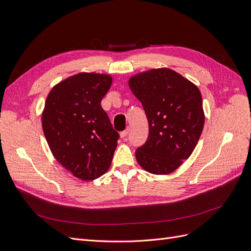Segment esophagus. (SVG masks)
<instances>
[{"label":"esophagus","instance_id":"obj_1","mask_svg":"<svg viewBox=\"0 0 251 251\" xmlns=\"http://www.w3.org/2000/svg\"><path fill=\"white\" fill-rule=\"evenodd\" d=\"M128 133H130V127H126L125 131H123V132H121V133H120V137H121V138H124V137H126V135H127Z\"/></svg>","mask_w":251,"mask_h":251}]
</instances>
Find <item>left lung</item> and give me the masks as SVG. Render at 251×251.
Returning <instances> with one entry per match:
<instances>
[{
	"label": "left lung",
	"mask_w": 251,
	"mask_h": 251,
	"mask_svg": "<svg viewBox=\"0 0 251 251\" xmlns=\"http://www.w3.org/2000/svg\"><path fill=\"white\" fill-rule=\"evenodd\" d=\"M128 86L149 123L148 139L136 150V159L151 174H171L192 155L201 136L205 117L200 91L168 68L134 75Z\"/></svg>",
	"instance_id": "left-lung-1"
}]
</instances>
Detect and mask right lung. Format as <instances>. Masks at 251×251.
Here are the masks:
<instances>
[{
	"label": "right lung",
	"instance_id": "obj_1",
	"mask_svg": "<svg viewBox=\"0 0 251 251\" xmlns=\"http://www.w3.org/2000/svg\"><path fill=\"white\" fill-rule=\"evenodd\" d=\"M112 77L78 73L52 88L45 102L42 126L53 156L74 177L100 178L110 168L119 134L100 101Z\"/></svg>",
	"mask_w": 251,
	"mask_h": 251
}]
</instances>
